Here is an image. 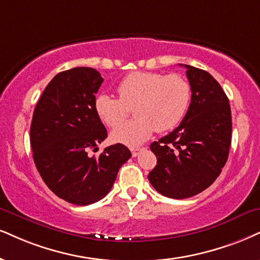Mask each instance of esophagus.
I'll list each match as a JSON object with an SVG mask.
<instances>
[{"instance_id":"esophagus-1","label":"esophagus","mask_w":260,"mask_h":260,"mask_svg":"<svg viewBox=\"0 0 260 260\" xmlns=\"http://www.w3.org/2000/svg\"><path fill=\"white\" fill-rule=\"evenodd\" d=\"M141 148H131V154H133V156H137L140 154V152H141Z\"/></svg>"}]
</instances>
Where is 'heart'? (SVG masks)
<instances>
[{"label":"heart","instance_id":"obj_1","mask_svg":"<svg viewBox=\"0 0 260 260\" xmlns=\"http://www.w3.org/2000/svg\"><path fill=\"white\" fill-rule=\"evenodd\" d=\"M119 99L101 94L95 98V113L114 129L113 142L136 147L158 133L175 129L183 120L191 102V86L184 77L158 72H133L117 88ZM130 108L137 118L121 125ZM121 126L119 127V125Z\"/></svg>","mask_w":260,"mask_h":260}]
</instances>
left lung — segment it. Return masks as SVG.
Masks as SVG:
<instances>
[{"label":"left lung","instance_id":"left-lung-1","mask_svg":"<svg viewBox=\"0 0 260 260\" xmlns=\"http://www.w3.org/2000/svg\"><path fill=\"white\" fill-rule=\"evenodd\" d=\"M191 102L181 124L150 145L156 156L148 179L156 191L172 199L194 197L218 177L232 142V111L219 83L189 65Z\"/></svg>","mask_w":260,"mask_h":260}]
</instances>
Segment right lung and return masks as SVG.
<instances>
[{"mask_svg": "<svg viewBox=\"0 0 260 260\" xmlns=\"http://www.w3.org/2000/svg\"><path fill=\"white\" fill-rule=\"evenodd\" d=\"M104 82L91 67H75L54 77L38 100L31 121L35 165L47 187L79 206L101 200L131 153L121 143L99 156L89 150L107 137L95 113V94Z\"/></svg>", "mask_w": 260, "mask_h": 260, "instance_id": "add662e5", "label": "right lung"}]
</instances>
